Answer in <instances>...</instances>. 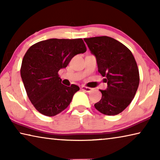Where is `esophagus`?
Returning <instances> with one entry per match:
<instances>
[{
  "label": "esophagus",
  "mask_w": 160,
  "mask_h": 160,
  "mask_svg": "<svg viewBox=\"0 0 160 160\" xmlns=\"http://www.w3.org/2000/svg\"><path fill=\"white\" fill-rule=\"evenodd\" d=\"M81 89H82V90L83 91L86 92H91V91H92V88H88V87L82 86V88H81Z\"/></svg>",
  "instance_id": "34e87169"
}]
</instances>
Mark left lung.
<instances>
[{
    "label": "left lung",
    "instance_id": "8db88e82",
    "mask_svg": "<svg viewBox=\"0 0 160 160\" xmlns=\"http://www.w3.org/2000/svg\"><path fill=\"white\" fill-rule=\"evenodd\" d=\"M91 53L97 59L98 71L107 82L100 90L102 99L94 104L103 114L117 115L131 104L139 85V70L131 51L112 37L85 38Z\"/></svg>",
    "mask_w": 160,
    "mask_h": 160
}]
</instances>
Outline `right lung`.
Segmentation results:
<instances>
[{"instance_id":"1","label":"right lung","mask_w":160,"mask_h":160,"mask_svg":"<svg viewBox=\"0 0 160 160\" xmlns=\"http://www.w3.org/2000/svg\"><path fill=\"white\" fill-rule=\"evenodd\" d=\"M86 51L82 39H49L29 47L22 62L20 75L29 99L39 113L53 116L68 107L80 88L63 85L58 72L75 55Z\"/></svg>"}]
</instances>
